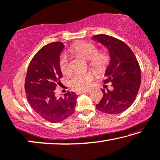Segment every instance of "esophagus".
I'll use <instances>...</instances> for the list:
<instances>
[{"mask_svg": "<svg viewBox=\"0 0 160 160\" xmlns=\"http://www.w3.org/2000/svg\"><path fill=\"white\" fill-rule=\"evenodd\" d=\"M90 92V90H79V91H77L76 92V93L78 95H80V94H82V93H85V92Z\"/></svg>", "mask_w": 160, "mask_h": 160, "instance_id": "esophagus-1", "label": "esophagus"}]
</instances>
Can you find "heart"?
Instances as JSON below:
<instances>
[{
  "mask_svg": "<svg viewBox=\"0 0 160 160\" xmlns=\"http://www.w3.org/2000/svg\"><path fill=\"white\" fill-rule=\"evenodd\" d=\"M70 52L84 57L89 62L90 67L98 72H103L108 67L110 62V55L106 51L98 52L95 44L90 42H79L71 47ZM59 68L64 75H69L71 72V67L68 57L62 54L59 59ZM93 73L92 72H78L74 75L70 80V85L75 90H86L90 87Z\"/></svg>",
  "mask_w": 160,
  "mask_h": 160,
  "instance_id": "1",
  "label": "heart"
}]
</instances>
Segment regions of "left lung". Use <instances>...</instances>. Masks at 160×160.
Returning <instances> with one entry per match:
<instances>
[{"label":"left lung","mask_w":160,"mask_h":160,"mask_svg":"<svg viewBox=\"0 0 160 160\" xmlns=\"http://www.w3.org/2000/svg\"><path fill=\"white\" fill-rule=\"evenodd\" d=\"M108 49L110 62L105 71L104 82L113 89L102 90L103 96L96 104L98 110L108 114L122 113L133 103L141 85V70L132 50L124 42L106 34L91 38Z\"/></svg>","instance_id":"8db88e82"}]
</instances>
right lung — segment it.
I'll return each instance as SVG.
<instances>
[{"mask_svg": "<svg viewBox=\"0 0 160 160\" xmlns=\"http://www.w3.org/2000/svg\"><path fill=\"white\" fill-rule=\"evenodd\" d=\"M65 45L52 42L35 54L28 65L25 90L31 107L38 115L52 123L62 121L73 114L78 95L68 92L57 98L54 90L62 77L59 58Z\"/></svg>", "mask_w": 160, "mask_h": 160, "instance_id": "1", "label": "right lung"}]
</instances>
